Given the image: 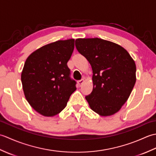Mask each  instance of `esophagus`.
<instances>
[{
    "label": "esophagus",
    "instance_id": "1",
    "mask_svg": "<svg viewBox=\"0 0 156 156\" xmlns=\"http://www.w3.org/2000/svg\"><path fill=\"white\" fill-rule=\"evenodd\" d=\"M77 83H78L79 87H81V86L82 85V84L84 83V80H83V79H82V80H78V81L77 82Z\"/></svg>",
    "mask_w": 156,
    "mask_h": 156
}]
</instances>
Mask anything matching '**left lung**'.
<instances>
[{"label":"left lung","mask_w":156,"mask_h":156,"mask_svg":"<svg viewBox=\"0 0 156 156\" xmlns=\"http://www.w3.org/2000/svg\"><path fill=\"white\" fill-rule=\"evenodd\" d=\"M76 48L92 69L93 90L86 96L92 111L110 116L120 110L136 82V66L121 46L100 38L77 39Z\"/></svg>","instance_id":"1"}]
</instances>
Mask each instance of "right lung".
<instances>
[{"instance_id": "right-lung-1", "label": "right lung", "mask_w": 156, "mask_h": 156, "mask_svg": "<svg viewBox=\"0 0 156 156\" xmlns=\"http://www.w3.org/2000/svg\"><path fill=\"white\" fill-rule=\"evenodd\" d=\"M74 48V39L57 41L33 52L25 62L21 82L25 98L45 117L59 113L76 90L67 65Z\"/></svg>"}]
</instances>
